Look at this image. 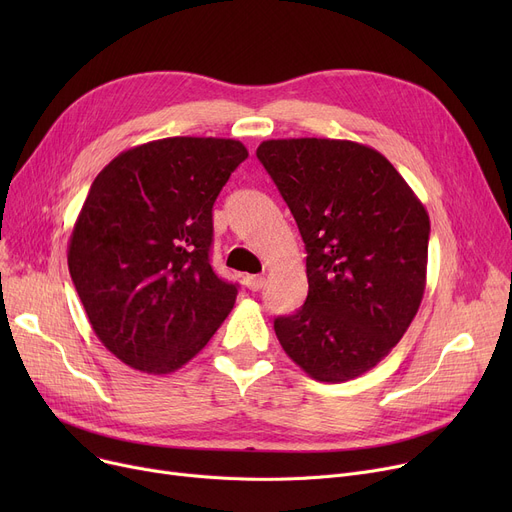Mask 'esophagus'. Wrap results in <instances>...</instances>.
<instances>
[{
	"label": "esophagus",
	"instance_id": "obj_1",
	"mask_svg": "<svg viewBox=\"0 0 512 512\" xmlns=\"http://www.w3.org/2000/svg\"><path fill=\"white\" fill-rule=\"evenodd\" d=\"M245 284H247L249 290L257 292V290H261V288L265 286V278H263V276H247V278H245Z\"/></svg>",
	"mask_w": 512,
	"mask_h": 512
}]
</instances>
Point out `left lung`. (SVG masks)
Here are the masks:
<instances>
[{
    "label": "left lung",
    "mask_w": 512,
    "mask_h": 512,
    "mask_svg": "<svg viewBox=\"0 0 512 512\" xmlns=\"http://www.w3.org/2000/svg\"><path fill=\"white\" fill-rule=\"evenodd\" d=\"M257 157L307 249V301L294 315L276 317V336L313 380H355L392 351L419 311L429 215L373 147L272 139L257 147Z\"/></svg>",
    "instance_id": "obj_1"
}]
</instances>
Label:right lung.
I'll list each match as a JSON object with an SVG mask.
<instances>
[{"label":"right lung","mask_w":512,"mask_h":512,"mask_svg":"<svg viewBox=\"0 0 512 512\" xmlns=\"http://www.w3.org/2000/svg\"><path fill=\"white\" fill-rule=\"evenodd\" d=\"M247 157L234 139L170 137L122 151L93 180L68 270L93 332L128 367L180 369L232 311L236 284L209 265L211 209Z\"/></svg>","instance_id":"1"}]
</instances>
